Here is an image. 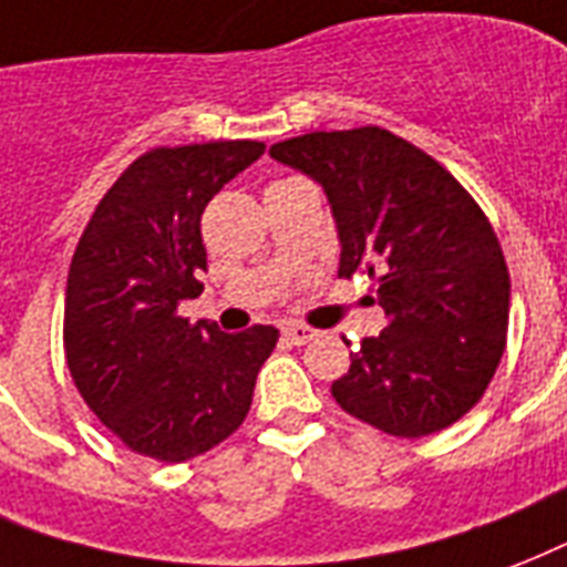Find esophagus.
<instances>
[{
	"label": "esophagus",
	"instance_id": "1",
	"mask_svg": "<svg viewBox=\"0 0 567 567\" xmlns=\"http://www.w3.org/2000/svg\"><path fill=\"white\" fill-rule=\"evenodd\" d=\"M284 337H287V343L305 346L310 343L313 337H319V331H316V328H307V324H289V328H284Z\"/></svg>",
	"mask_w": 567,
	"mask_h": 567
}]
</instances>
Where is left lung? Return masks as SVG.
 Masks as SVG:
<instances>
[{
    "mask_svg": "<svg viewBox=\"0 0 567 567\" xmlns=\"http://www.w3.org/2000/svg\"><path fill=\"white\" fill-rule=\"evenodd\" d=\"M271 156L322 183L343 245L337 275H367L388 316L331 384L337 405L396 437L458 423L506 352L512 284L488 215L381 126L296 135Z\"/></svg>",
    "mask_w": 567,
    "mask_h": 567,
    "instance_id": "obj_1",
    "label": "left lung"
}]
</instances>
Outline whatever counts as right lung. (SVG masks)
Returning <instances> with one entry per match:
<instances>
[{"mask_svg": "<svg viewBox=\"0 0 567 567\" xmlns=\"http://www.w3.org/2000/svg\"><path fill=\"white\" fill-rule=\"evenodd\" d=\"M262 142L142 153L96 204L70 260L64 358L79 396L138 455L179 464L213 450L251 411L278 328L221 333L177 316L206 271L200 215Z\"/></svg>", "mask_w": 567, "mask_h": 567, "instance_id": "1", "label": "right lung"}]
</instances>
